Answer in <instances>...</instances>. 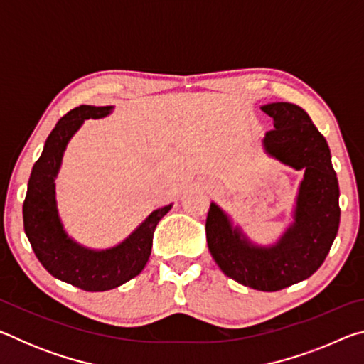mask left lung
<instances>
[{"instance_id":"obj_1","label":"left lung","mask_w":364,"mask_h":364,"mask_svg":"<svg viewBox=\"0 0 364 364\" xmlns=\"http://www.w3.org/2000/svg\"><path fill=\"white\" fill-rule=\"evenodd\" d=\"M262 110L274 120L264 136L268 154L294 168H305L295 223L274 247L258 249L232 231L225 213L210 204L205 236L226 276L257 291L274 292L310 278L321 267L337 236L341 207L329 146L305 110L291 102L267 104Z\"/></svg>"}]
</instances>
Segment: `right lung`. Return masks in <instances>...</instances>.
Returning <instances> with one entry per match:
<instances>
[{
    "instance_id": "obj_1",
    "label": "right lung",
    "mask_w": 364,
    "mask_h": 364,
    "mask_svg": "<svg viewBox=\"0 0 364 364\" xmlns=\"http://www.w3.org/2000/svg\"><path fill=\"white\" fill-rule=\"evenodd\" d=\"M112 107L80 106L67 112L49 133L45 149L36 160L23 200V230L40 263L54 278L88 292L119 287L141 273L151 255L156 226L171 205L152 212L125 242L95 252L67 237L56 212L54 178L67 143L83 120L100 119Z\"/></svg>"
}]
</instances>
